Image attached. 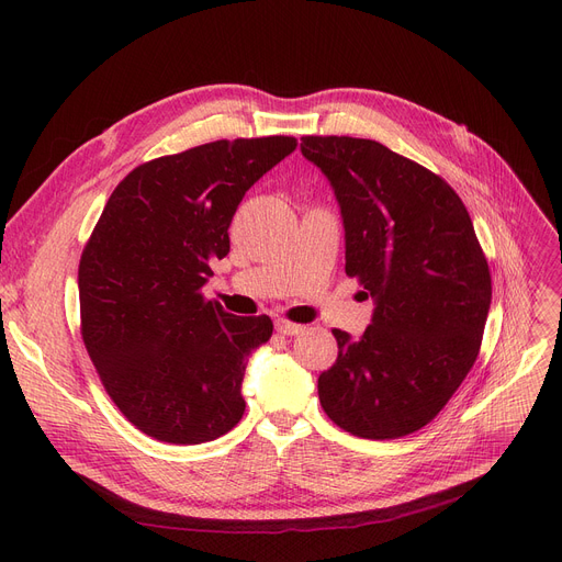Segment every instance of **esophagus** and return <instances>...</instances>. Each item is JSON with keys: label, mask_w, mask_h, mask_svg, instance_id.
I'll list each match as a JSON object with an SVG mask.
<instances>
[{"label": "esophagus", "mask_w": 562, "mask_h": 562, "mask_svg": "<svg viewBox=\"0 0 562 562\" xmlns=\"http://www.w3.org/2000/svg\"><path fill=\"white\" fill-rule=\"evenodd\" d=\"M276 330L280 335H286V337H293V335H301L305 330V326H299V323H291L286 318H278L276 321Z\"/></svg>", "instance_id": "obj_1"}]
</instances>
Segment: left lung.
<instances>
[{
    "label": "left lung",
    "instance_id": "8db88e82",
    "mask_svg": "<svg viewBox=\"0 0 562 562\" xmlns=\"http://www.w3.org/2000/svg\"><path fill=\"white\" fill-rule=\"evenodd\" d=\"M301 153L328 177L346 273L375 303L360 339L333 330L339 356L318 375L321 407L350 435H409L479 358L492 278L474 223L439 175L378 140L303 136Z\"/></svg>",
    "mask_w": 562,
    "mask_h": 562
}]
</instances>
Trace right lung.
Instances as JSON below:
<instances>
[{
  "label": "right lung",
  "instance_id": "1",
  "mask_svg": "<svg viewBox=\"0 0 562 562\" xmlns=\"http://www.w3.org/2000/svg\"><path fill=\"white\" fill-rule=\"evenodd\" d=\"M293 136L214 140L134 168L115 187L79 261L81 337L102 385L145 435L202 445L244 417L252 350L269 316H234L204 301L210 261L246 191Z\"/></svg>",
  "mask_w": 562,
  "mask_h": 562
}]
</instances>
